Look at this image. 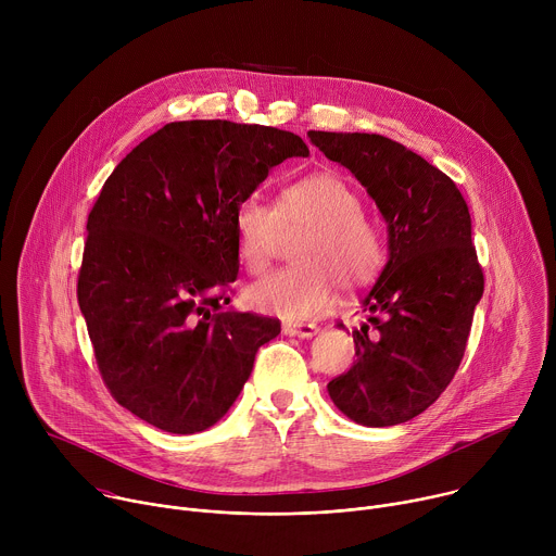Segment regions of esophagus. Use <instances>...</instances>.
Instances as JSON below:
<instances>
[{
    "instance_id": "obj_1",
    "label": "esophagus",
    "mask_w": 556,
    "mask_h": 556,
    "mask_svg": "<svg viewBox=\"0 0 556 556\" xmlns=\"http://www.w3.org/2000/svg\"><path fill=\"white\" fill-rule=\"evenodd\" d=\"M281 330L286 337H299V339H312L316 332H319V328L314 324H283Z\"/></svg>"
}]
</instances>
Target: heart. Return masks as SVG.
<instances>
[{"mask_svg": "<svg viewBox=\"0 0 556 556\" xmlns=\"http://www.w3.org/2000/svg\"><path fill=\"white\" fill-rule=\"evenodd\" d=\"M356 189L334 172L307 174L286 185L275 208L247 198L235 208V251L242 266L262 273L281 232L305 226L292 257L294 266L275 270L247 290V303L268 316L299 324L326 314L339 283L348 290L376 279L384 262L378 226L361 213Z\"/></svg>", "mask_w": 556, "mask_h": 556, "instance_id": "1", "label": "heart"}]
</instances>
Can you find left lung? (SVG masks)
Segmentation results:
<instances>
[{"label": "left lung", "mask_w": 556, "mask_h": 556, "mask_svg": "<svg viewBox=\"0 0 556 556\" xmlns=\"http://www.w3.org/2000/svg\"><path fill=\"white\" fill-rule=\"evenodd\" d=\"M307 138L352 172L387 224V264L363 299L369 319L352 330L356 361L328 393L356 425H403L453 380L484 292L470 213L455 182L401 142L358 131Z\"/></svg>", "instance_id": "obj_1"}]
</instances>
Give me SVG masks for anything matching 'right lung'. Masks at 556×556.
Returning <instances> with one entry per match:
<instances>
[{
    "label": "right lung",
    "instance_id": "1",
    "mask_svg": "<svg viewBox=\"0 0 556 556\" xmlns=\"http://www.w3.org/2000/svg\"><path fill=\"white\" fill-rule=\"evenodd\" d=\"M307 153L283 129L182 121L144 138L105 180L76 294L121 407L180 435L232 407L257 350L281 332L268 316L224 307L240 270L235 208L273 167Z\"/></svg>",
    "mask_w": 556,
    "mask_h": 556
}]
</instances>
